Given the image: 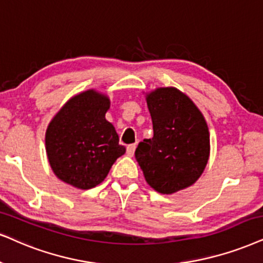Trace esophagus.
Segmentation results:
<instances>
[{
	"instance_id": "34e87169",
	"label": "esophagus",
	"mask_w": 263,
	"mask_h": 263,
	"mask_svg": "<svg viewBox=\"0 0 263 263\" xmlns=\"http://www.w3.org/2000/svg\"><path fill=\"white\" fill-rule=\"evenodd\" d=\"M135 151H136V144H129V145H127V148H126L127 155H129V156H132L135 154Z\"/></svg>"
}]
</instances>
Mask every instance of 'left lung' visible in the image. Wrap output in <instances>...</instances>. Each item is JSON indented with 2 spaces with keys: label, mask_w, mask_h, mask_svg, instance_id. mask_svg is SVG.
Listing matches in <instances>:
<instances>
[{
  "label": "left lung",
  "mask_w": 263,
  "mask_h": 263,
  "mask_svg": "<svg viewBox=\"0 0 263 263\" xmlns=\"http://www.w3.org/2000/svg\"><path fill=\"white\" fill-rule=\"evenodd\" d=\"M153 121V138L135 152L145 181L161 194L191 187L204 172L210 156V134L197 105L175 87L145 95Z\"/></svg>",
  "instance_id": "8db88e82"
}]
</instances>
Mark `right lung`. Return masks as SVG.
I'll list each match as a JSON object with an SVG mask.
<instances>
[{
	"label": "right lung",
	"instance_id": "right-lung-1",
	"mask_svg": "<svg viewBox=\"0 0 263 263\" xmlns=\"http://www.w3.org/2000/svg\"><path fill=\"white\" fill-rule=\"evenodd\" d=\"M107 95L87 89L65 103L46 129V153L54 175L79 189L104 181L116 159L125 154L115 127L105 119Z\"/></svg>",
	"mask_w": 263,
	"mask_h": 263
}]
</instances>
